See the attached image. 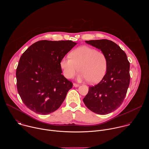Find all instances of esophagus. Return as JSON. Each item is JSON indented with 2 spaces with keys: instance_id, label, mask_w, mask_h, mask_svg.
Instances as JSON below:
<instances>
[{
  "instance_id": "1",
  "label": "esophagus",
  "mask_w": 149,
  "mask_h": 149,
  "mask_svg": "<svg viewBox=\"0 0 149 149\" xmlns=\"http://www.w3.org/2000/svg\"><path fill=\"white\" fill-rule=\"evenodd\" d=\"M73 86H74V87H79V84H76V83H74V84H73Z\"/></svg>"
}]
</instances>
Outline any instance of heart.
Here are the masks:
<instances>
[{"label":"heart","mask_w":149,"mask_h":149,"mask_svg":"<svg viewBox=\"0 0 149 149\" xmlns=\"http://www.w3.org/2000/svg\"><path fill=\"white\" fill-rule=\"evenodd\" d=\"M70 56L63 57L60 61L63 74L68 79L73 78L79 70L78 81L88 80L95 84L102 79L107 71V58L101 51L83 46L72 51Z\"/></svg>","instance_id":"obj_1"}]
</instances>
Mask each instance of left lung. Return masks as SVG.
Instances as JSON below:
<instances>
[{"mask_svg":"<svg viewBox=\"0 0 149 149\" xmlns=\"http://www.w3.org/2000/svg\"><path fill=\"white\" fill-rule=\"evenodd\" d=\"M86 42L105 54L107 69L102 80L89 87L83 101L93 112L107 114L120 107L126 95L130 80V62L125 53L111 40L98 39Z\"/></svg>","mask_w":149,"mask_h":149,"instance_id":"obj_1","label":"left lung"}]
</instances>
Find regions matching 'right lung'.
<instances>
[{
	"instance_id": "add662e5",
	"label": "right lung",
	"mask_w": 149,
	"mask_h": 149,
	"mask_svg": "<svg viewBox=\"0 0 149 149\" xmlns=\"http://www.w3.org/2000/svg\"><path fill=\"white\" fill-rule=\"evenodd\" d=\"M76 44L42 40L21 56L16 72L17 89L29 109L47 115L59 108L73 85L62 74L60 61Z\"/></svg>"
}]
</instances>
